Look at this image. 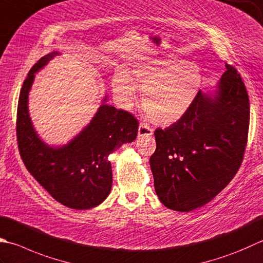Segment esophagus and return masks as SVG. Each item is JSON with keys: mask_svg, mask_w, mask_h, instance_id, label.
I'll return each instance as SVG.
<instances>
[{"mask_svg": "<svg viewBox=\"0 0 263 263\" xmlns=\"http://www.w3.org/2000/svg\"><path fill=\"white\" fill-rule=\"evenodd\" d=\"M138 135L139 137H143V136H152L153 135V128L149 127L146 123H140L138 128Z\"/></svg>", "mask_w": 263, "mask_h": 263, "instance_id": "obj_1", "label": "esophagus"}]
</instances>
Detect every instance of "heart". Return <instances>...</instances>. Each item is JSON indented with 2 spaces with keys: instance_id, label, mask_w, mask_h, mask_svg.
<instances>
[{
  "instance_id": "obj_1",
  "label": "heart",
  "mask_w": 263,
  "mask_h": 263,
  "mask_svg": "<svg viewBox=\"0 0 263 263\" xmlns=\"http://www.w3.org/2000/svg\"><path fill=\"white\" fill-rule=\"evenodd\" d=\"M112 91L121 107L130 108L137 86L141 105L154 124L171 125L187 114L202 85L197 65L167 57L118 69L112 77Z\"/></svg>"
}]
</instances>
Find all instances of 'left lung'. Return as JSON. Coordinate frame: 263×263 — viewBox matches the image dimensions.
Here are the masks:
<instances>
[{"label": "left lung", "mask_w": 263, "mask_h": 263, "mask_svg": "<svg viewBox=\"0 0 263 263\" xmlns=\"http://www.w3.org/2000/svg\"><path fill=\"white\" fill-rule=\"evenodd\" d=\"M213 92H198L181 120L155 131L151 157L154 187L162 204L189 212L212 200L243 161L250 125L246 87L233 66Z\"/></svg>", "instance_id": "8db88e82"}]
</instances>
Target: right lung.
<instances>
[{
	"label": "right lung",
	"instance_id": "1",
	"mask_svg": "<svg viewBox=\"0 0 263 263\" xmlns=\"http://www.w3.org/2000/svg\"><path fill=\"white\" fill-rule=\"evenodd\" d=\"M42 57L29 70L20 91L17 110V139L23 162L57 202L75 210H89L108 197L112 184L108 156L123 143L136 140L139 123L130 112L106 104L79 135L63 146H50L35 131L28 111V95L35 74L55 55Z\"/></svg>",
	"mask_w": 263,
	"mask_h": 263
}]
</instances>
